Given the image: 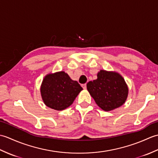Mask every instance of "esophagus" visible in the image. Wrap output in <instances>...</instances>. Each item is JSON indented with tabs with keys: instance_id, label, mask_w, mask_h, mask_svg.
Returning a JSON list of instances; mask_svg holds the SVG:
<instances>
[{
	"instance_id": "1",
	"label": "esophagus",
	"mask_w": 158,
	"mask_h": 158,
	"mask_svg": "<svg viewBox=\"0 0 158 158\" xmlns=\"http://www.w3.org/2000/svg\"><path fill=\"white\" fill-rule=\"evenodd\" d=\"M81 86H82V88L84 89H86V84H85H85H82Z\"/></svg>"
}]
</instances>
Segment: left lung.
Segmentation results:
<instances>
[{
  "instance_id": "left-lung-1",
  "label": "left lung",
  "mask_w": 158,
  "mask_h": 158,
  "mask_svg": "<svg viewBox=\"0 0 158 158\" xmlns=\"http://www.w3.org/2000/svg\"><path fill=\"white\" fill-rule=\"evenodd\" d=\"M87 89L96 105L105 111L122 106L128 96V87L119 73L100 70L97 79L87 83Z\"/></svg>"
}]
</instances>
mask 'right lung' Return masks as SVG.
Segmentation results:
<instances>
[{
  "label": "right lung",
  "instance_id": "1",
  "mask_svg": "<svg viewBox=\"0 0 158 158\" xmlns=\"http://www.w3.org/2000/svg\"><path fill=\"white\" fill-rule=\"evenodd\" d=\"M41 95L45 105L52 109L62 110L72 105L83 88L64 71L49 73L43 79Z\"/></svg>",
  "mask_w": 158,
  "mask_h": 158
}]
</instances>
